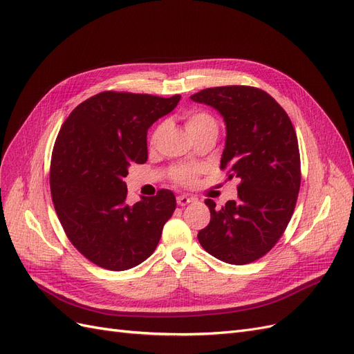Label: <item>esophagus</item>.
<instances>
[{"mask_svg": "<svg viewBox=\"0 0 354 354\" xmlns=\"http://www.w3.org/2000/svg\"><path fill=\"white\" fill-rule=\"evenodd\" d=\"M192 201H194V198L186 196V195H180V196H177V203H178L180 207H185V205H187V203H190Z\"/></svg>", "mask_w": 354, "mask_h": 354, "instance_id": "1", "label": "esophagus"}]
</instances>
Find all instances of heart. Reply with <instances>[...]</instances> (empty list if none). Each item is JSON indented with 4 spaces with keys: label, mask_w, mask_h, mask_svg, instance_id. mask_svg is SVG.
<instances>
[{
    "label": "heart",
    "mask_w": 354,
    "mask_h": 354,
    "mask_svg": "<svg viewBox=\"0 0 354 354\" xmlns=\"http://www.w3.org/2000/svg\"><path fill=\"white\" fill-rule=\"evenodd\" d=\"M164 127L159 125L156 130L153 131L152 137H151V145L155 146L158 138L160 136V133H162ZM186 130L190 136H194L199 131H203V130H217V122L214 118L207 113V112H194L190 113L187 118H186ZM196 178V169H192V168H177L174 171V180L178 181V183L181 185H192Z\"/></svg>",
    "instance_id": "obj_1"
}]
</instances>
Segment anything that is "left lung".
Segmentation results:
<instances>
[{
	"label": "left lung",
	"instance_id": "1",
	"mask_svg": "<svg viewBox=\"0 0 354 354\" xmlns=\"http://www.w3.org/2000/svg\"><path fill=\"white\" fill-rule=\"evenodd\" d=\"M190 99L218 111L226 124L220 168L238 177V199L216 208L198 233L202 248L229 264H248L283 234L298 198L301 164L291 120L270 94L248 85L205 88Z\"/></svg>",
	"mask_w": 354,
	"mask_h": 354
}]
</instances>
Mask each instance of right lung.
Segmentation results:
<instances>
[{"instance_id":"1","label":"right lung","mask_w":354,"mask_h":354,"mask_svg":"<svg viewBox=\"0 0 354 354\" xmlns=\"http://www.w3.org/2000/svg\"><path fill=\"white\" fill-rule=\"evenodd\" d=\"M181 95L103 91L63 122L51 155V198L63 230L85 259L121 272L151 257L176 209L171 190L128 205V167L147 160V130Z\"/></svg>"}]
</instances>
